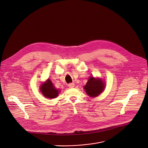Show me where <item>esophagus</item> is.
Here are the masks:
<instances>
[{
  "label": "esophagus",
  "instance_id": "obj_1",
  "mask_svg": "<svg viewBox=\"0 0 148 148\" xmlns=\"http://www.w3.org/2000/svg\"><path fill=\"white\" fill-rule=\"evenodd\" d=\"M68 86L70 88H73L74 87V83H70V84H68Z\"/></svg>",
  "mask_w": 148,
  "mask_h": 148
}]
</instances>
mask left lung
<instances>
[{
    "label": "left lung",
    "instance_id": "obj_1",
    "mask_svg": "<svg viewBox=\"0 0 148 148\" xmlns=\"http://www.w3.org/2000/svg\"><path fill=\"white\" fill-rule=\"evenodd\" d=\"M87 95L90 97H97L104 88V83L101 79L91 77L84 87Z\"/></svg>",
    "mask_w": 148,
    "mask_h": 148
}]
</instances>
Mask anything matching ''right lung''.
Returning <instances> with one entry per match:
<instances>
[{
    "label": "right lung",
    "mask_w": 148,
    "mask_h": 148,
    "mask_svg": "<svg viewBox=\"0 0 148 148\" xmlns=\"http://www.w3.org/2000/svg\"><path fill=\"white\" fill-rule=\"evenodd\" d=\"M41 86V91L45 97L49 99H53L58 96L59 91L54 87L50 79H48Z\"/></svg>",
    "instance_id": "1"
}]
</instances>
